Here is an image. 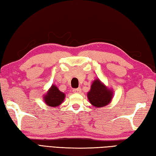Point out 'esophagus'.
Instances as JSON below:
<instances>
[{
    "instance_id": "34e87169",
    "label": "esophagus",
    "mask_w": 156,
    "mask_h": 156,
    "mask_svg": "<svg viewBox=\"0 0 156 156\" xmlns=\"http://www.w3.org/2000/svg\"><path fill=\"white\" fill-rule=\"evenodd\" d=\"M73 92H74V93H80V92H81V88H78L73 89Z\"/></svg>"
}]
</instances>
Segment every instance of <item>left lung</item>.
I'll use <instances>...</instances> for the list:
<instances>
[{
	"label": "left lung",
	"instance_id": "left-lung-1",
	"mask_svg": "<svg viewBox=\"0 0 156 156\" xmlns=\"http://www.w3.org/2000/svg\"><path fill=\"white\" fill-rule=\"evenodd\" d=\"M112 92L109 90L99 80H96L91 85L87 94L90 103L97 107H104L111 102Z\"/></svg>",
	"mask_w": 156,
	"mask_h": 156
}]
</instances>
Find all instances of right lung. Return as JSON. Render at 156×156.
<instances>
[{"instance_id":"obj_1","label":"right lung","mask_w":156,"mask_h":156,"mask_svg":"<svg viewBox=\"0 0 156 156\" xmlns=\"http://www.w3.org/2000/svg\"><path fill=\"white\" fill-rule=\"evenodd\" d=\"M65 94L59 90L55 85H52L51 88L44 96V101L49 107H58L64 100Z\"/></svg>"}]
</instances>
